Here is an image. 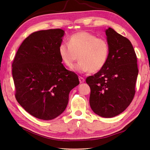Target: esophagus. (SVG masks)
Returning <instances> with one entry per match:
<instances>
[{"mask_svg": "<svg viewBox=\"0 0 150 150\" xmlns=\"http://www.w3.org/2000/svg\"><path fill=\"white\" fill-rule=\"evenodd\" d=\"M79 80L80 83H83L84 82V81H85L84 78H83V77H81V76L79 77Z\"/></svg>", "mask_w": 150, "mask_h": 150, "instance_id": "esophagus-1", "label": "esophagus"}]
</instances>
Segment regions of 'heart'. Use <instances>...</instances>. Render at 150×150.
<instances>
[{
	"mask_svg": "<svg viewBox=\"0 0 150 150\" xmlns=\"http://www.w3.org/2000/svg\"><path fill=\"white\" fill-rule=\"evenodd\" d=\"M59 54L64 64L69 68L74 66L79 72H97L105 66L110 56V46L107 40L98 38L86 31L72 35L69 43H61L58 49Z\"/></svg>",
	"mask_w": 150,
	"mask_h": 150,
	"instance_id": "heart-1",
	"label": "heart"
}]
</instances>
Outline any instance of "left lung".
Wrapping results in <instances>:
<instances>
[{"label": "left lung", "instance_id": "1", "mask_svg": "<svg viewBox=\"0 0 150 150\" xmlns=\"http://www.w3.org/2000/svg\"><path fill=\"white\" fill-rule=\"evenodd\" d=\"M110 56L103 69L86 79L89 104L96 115L112 117L128 108L135 94L137 57L129 40L111 28L106 30Z\"/></svg>", "mask_w": 150, "mask_h": 150}]
</instances>
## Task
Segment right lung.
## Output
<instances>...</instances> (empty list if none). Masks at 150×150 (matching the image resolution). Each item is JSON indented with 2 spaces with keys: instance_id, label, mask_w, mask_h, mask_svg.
Returning a JSON list of instances; mask_svg holds the SVG:
<instances>
[{
  "instance_id": "right-lung-1",
  "label": "right lung",
  "mask_w": 150,
  "mask_h": 150,
  "mask_svg": "<svg viewBox=\"0 0 150 150\" xmlns=\"http://www.w3.org/2000/svg\"><path fill=\"white\" fill-rule=\"evenodd\" d=\"M64 31L35 32L26 38L12 62L17 102L30 115L51 120L64 112L78 76L62 64L58 49Z\"/></svg>"
}]
</instances>
